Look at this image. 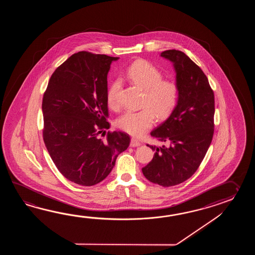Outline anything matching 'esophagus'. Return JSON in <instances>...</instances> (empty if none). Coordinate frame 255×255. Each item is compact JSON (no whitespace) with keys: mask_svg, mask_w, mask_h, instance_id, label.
Here are the masks:
<instances>
[{"mask_svg":"<svg viewBox=\"0 0 255 255\" xmlns=\"http://www.w3.org/2000/svg\"><path fill=\"white\" fill-rule=\"evenodd\" d=\"M140 142L138 140H136L135 138H131V141H130V146H140Z\"/></svg>","mask_w":255,"mask_h":255,"instance_id":"esophagus-1","label":"esophagus"}]
</instances>
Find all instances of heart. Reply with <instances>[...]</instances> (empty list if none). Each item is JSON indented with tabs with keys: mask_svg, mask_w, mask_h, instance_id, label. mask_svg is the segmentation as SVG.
<instances>
[{
	"mask_svg": "<svg viewBox=\"0 0 255 255\" xmlns=\"http://www.w3.org/2000/svg\"><path fill=\"white\" fill-rule=\"evenodd\" d=\"M126 76L132 84L144 90L141 104L143 108L137 111H126L117 124L130 135H139L151 128L156 115L163 120L173 112L179 103L180 89L177 82L164 79L162 71L147 60H136L132 63ZM120 79H116L108 87L107 102L111 109L120 108Z\"/></svg>",
	"mask_w": 255,
	"mask_h": 255,
	"instance_id": "heart-1",
	"label": "heart"
}]
</instances>
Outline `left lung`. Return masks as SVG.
Returning a JSON list of instances; mask_svg holds the SVG:
<instances>
[{
	"instance_id": "obj_1",
	"label": "left lung",
	"mask_w": 255,
	"mask_h": 255,
	"mask_svg": "<svg viewBox=\"0 0 255 255\" xmlns=\"http://www.w3.org/2000/svg\"><path fill=\"white\" fill-rule=\"evenodd\" d=\"M160 55L173 62L180 95L168 120L150 133L167 145H147L155 154L142 172L153 183L170 187L190 179L205 157L214 133L215 102L206 75L188 55L175 49Z\"/></svg>"
}]
</instances>
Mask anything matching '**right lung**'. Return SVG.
I'll use <instances>...</instances> for the list:
<instances>
[{
    "label": "right lung",
    "instance_id": "add662e5",
    "mask_svg": "<svg viewBox=\"0 0 255 255\" xmlns=\"http://www.w3.org/2000/svg\"><path fill=\"white\" fill-rule=\"evenodd\" d=\"M119 57L82 51L51 76L43 94V142L60 173L72 182L93 186L106 179L129 146L128 134L109 131L108 73Z\"/></svg>",
    "mask_w": 255,
    "mask_h": 255
}]
</instances>
